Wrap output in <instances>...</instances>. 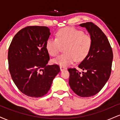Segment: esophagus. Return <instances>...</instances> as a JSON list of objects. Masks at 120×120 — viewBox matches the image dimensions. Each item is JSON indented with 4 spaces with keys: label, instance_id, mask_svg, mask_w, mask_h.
Masks as SVG:
<instances>
[{
    "label": "esophagus",
    "instance_id": "obj_1",
    "mask_svg": "<svg viewBox=\"0 0 120 120\" xmlns=\"http://www.w3.org/2000/svg\"><path fill=\"white\" fill-rule=\"evenodd\" d=\"M60 70H61V71H64V70H65L66 68L65 67H62V66H60Z\"/></svg>",
    "mask_w": 120,
    "mask_h": 120
}]
</instances>
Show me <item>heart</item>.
<instances>
[{"mask_svg":"<svg viewBox=\"0 0 120 120\" xmlns=\"http://www.w3.org/2000/svg\"><path fill=\"white\" fill-rule=\"evenodd\" d=\"M92 46V39L83 31L72 27H67L59 30L56 38H51L47 41L46 49L52 56H56L62 46L64 53L52 60V63L63 67H67L76 60L81 61L88 55Z\"/></svg>","mask_w":120,"mask_h":120,"instance_id":"1","label":"heart"}]
</instances>
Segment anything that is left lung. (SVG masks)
Masks as SVG:
<instances>
[{
	"instance_id": "1",
	"label": "left lung",
	"mask_w": 120,
	"mask_h": 120,
	"mask_svg": "<svg viewBox=\"0 0 120 120\" xmlns=\"http://www.w3.org/2000/svg\"><path fill=\"white\" fill-rule=\"evenodd\" d=\"M85 27L90 34L92 46L90 52L78 68H68L69 84L71 90L81 97H90L98 93L108 80L112 71L113 51L106 35L91 22L79 25Z\"/></svg>"
}]
</instances>
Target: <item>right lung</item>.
Here are the masks:
<instances>
[{"instance_id": "obj_1", "label": "right lung", "mask_w": 120, "mask_h": 120, "mask_svg": "<svg viewBox=\"0 0 120 120\" xmlns=\"http://www.w3.org/2000/svg\"><path fill=\"white\" fill-rule=\"evenodd\" d=\"M50 34L47 26H28L15 35L8 49V67L12 80L28 96H45L60 71L58 65H47L49 56L46 44Z\"/></svg>"}]
</instances>
